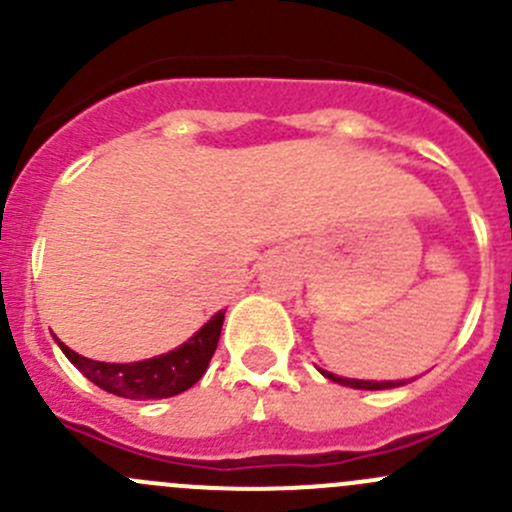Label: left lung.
Segmentation results:
<instances>
[{"mask_svg":"<svg viewBox=\"0 0 512 512\" xmlns=\"http://www.w3.org/2000/svg\"><path fill=\"white\" fill-rule=\"evenodd\" d=\"M322 371V376H327L329 381H337V384L349 386V389H364V391H381V389H396V386H404L414 379H406V381H369V379H347V376H337L332 371Z\"/></svg>","mask_w":512,"mask_h":512,"instance_id":"1","label":"left lung"}]
</instances>
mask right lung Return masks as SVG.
<instances>
[{
  "label": "right lung",
  "instance_id": "add662e5",
  "mask_svg": "<svg viewBox=\"0 0 512 512\" xmlns=\"http://www.w3.org/2000/svg\"><path fill=\"white\" fill-rule=\"evenodd\" d=\"M225 312L213 314L188 342L168 354L153 356V359L131 361V364H111V361L86 359L74 349L59 344L66 359L81 371L98 389L108 391L123 399H168V396L183 394L190 386L198 384L200 376L208 369L215 349H218L220 329H223Z\"/></svg>",
  "mask_w": 512,
  "mask_h": 512
}]
</instances>
